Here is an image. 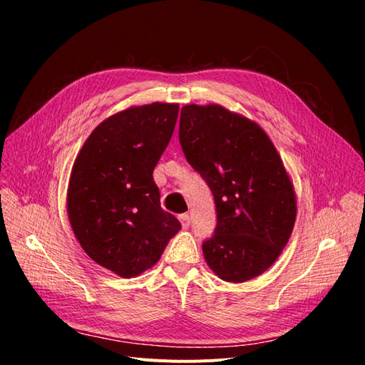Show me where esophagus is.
<instances>
[{
	"label": "esophagus",
	"instance_id": "obj_1",
	"mask_svg": "<svg viewBox=\"0 0 365 365\" xmlns=\"http://www.w3.org/2000/svg\"><path fill=\"white\" fill-rule=\"evenodd\" d=\"M179 220H180V222H182V227L183 229H187L191 226V218H190V215L187 214H182L180 217H179Z\"/></svg>",
	"mask_w": 365,
	"mask_h": 365
}]
</instances>
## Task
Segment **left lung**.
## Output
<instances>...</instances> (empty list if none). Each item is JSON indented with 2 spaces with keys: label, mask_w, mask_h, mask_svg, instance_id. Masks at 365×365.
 Returning <instances> with one entry per match:
<instances>
[{
  "label": "left lung",
  "mask_w": 365,
  "mask_h": 365,
  "mask_svg": "<svg viewBox=\"0 0 365 365\" xmlns=\"http://www.w3.org/2000/svg\"><path fill=\"white\" fill-rule=\"evenodd\" d=\"M179 140L214 194L217 226L203 241L210 269L227 282L264 273L287 245L296 195L262 128L218 104L183 106Z\"/></svg>",
  "instance_id": "1"
}]
</instances>
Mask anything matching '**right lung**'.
Segmentation results:
<instances>
[{"label": "right lung", "instance_id": "1", "mask_svg": "<svg viewBox=\"0 0 365 365\" xmlns=\"http://www.w3.org/2000/svg\"><path fill=\"white\" fill-rule=\"evenodd\" d=\"M179 104L151 103L103 121L74 162L68 217L83 250L123 277L155 265L180 221L160 207L153 170L165 151Z\"/></svg>", "mask_w": 365, "mask_h": 365}]
</instances>
